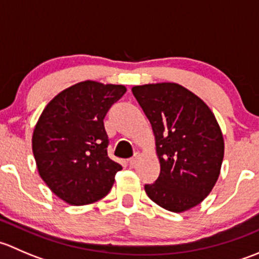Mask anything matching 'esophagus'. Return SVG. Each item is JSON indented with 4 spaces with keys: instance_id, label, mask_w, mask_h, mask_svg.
Returning <instances> with one entry per match:
<instances>
[{
    "instance_id": "esophagus-1",
    "label": "esophagus",
    "mask_w": 259,
    "mask_h": 259,
    "mask_svg": "<svg viewBox=\"0 0 259 259\" xmlns=\"http://www.w3.org/2000/svg\"><path fill=\"white\" fill-rule=\"evenodd\" d=\"M139 158H140V154L139 153H137L134 156H133V158H130L129 159V164H130V165L134 166L135 164L138 163V160H139Z\"/></svg>"
}]
</instances>
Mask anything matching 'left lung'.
Instances as JSON below:
<instances>
[{
	"label": "left lung",
	"mask_w": 259,
	"mask_h": 259,
	"mask_svg": "<svg viewBox=\"0 0 259 259\" xmlns=\"http://www.w3.org/2000/svg\"><path fill=\"white\" fill-rule=\"evenodd\" d=\"M150 121L160 174L148 197L174 213L200 204L215 185L224 156L221 126L209 106L176 82L133 86Z\"/></svg>",
	"instance_id": "1"
}]
</instances>
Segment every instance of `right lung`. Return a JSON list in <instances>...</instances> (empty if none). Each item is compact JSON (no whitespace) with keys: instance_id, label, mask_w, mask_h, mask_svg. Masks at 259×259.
<instances>
[{"instance_id":"obj_1","label":"right lung","mask_w":259,"mask_h":259,"mask_svg":"<svg viewBox=\"0 0 259 259\" xmlns=\"http://www.w3.org/2000/svg\"><path fill=\"white\" fill-rule=\"evenodd\" d=\"M124 85L81 81L57 94L38 117L32 151L40 177L71 205L103 199L121 165L108 156L104 117L124 94Z\"/></svg>"}]
</instances>
